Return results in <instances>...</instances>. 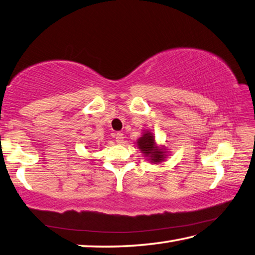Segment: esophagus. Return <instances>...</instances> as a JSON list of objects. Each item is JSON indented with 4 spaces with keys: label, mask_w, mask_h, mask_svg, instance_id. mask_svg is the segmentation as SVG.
I'll list each match as a JSON object with an SVG mask.
<instances>
[{
    "label": "esophagus",
    "mask_w": 255,
    "mask_h": 255,
    "mask_svg": "<svg viewBox=\"0 0 255 255\" xmlns=\"http://www.w3.org/2000/svg\"><path fill=\"white\" fill-rule=\"evenodd\" d=\"M115 139H116V141L118 143H122L124 141V133L122 132H117L116 134H115Z\"/></svg>",
    "instance_id": "obj_1"
}]
</instances>
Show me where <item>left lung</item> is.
Segmentation results:
<instances>
[{"label":"left lung","mask_w":255,"mask_h":255,"mask_svg":"<svg viewBox=\"0 0 255 255\" xmlns=\"http://www.w3.org/2000/svg\"><path fill=\"white\" fill-rule=\"evenodd\" d=\"M138 148L144 153V157H148L151 162H160L164 158L163 148H159L154 142V137L150 131H146L142 133V136L137 140Z\"/></svg>","instance_id":"1"}]
</instances>
